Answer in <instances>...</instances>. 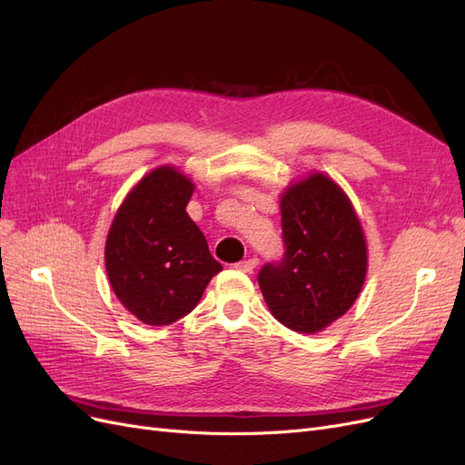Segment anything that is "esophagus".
<instances>
[{
    "label": "esophagus",
    "instance_id": "obj_1",
    "mask_svg": "<svg viewBox=\"0 0 465 465\" xmlns=\"http://www.w3.org/2000/svg\"><path fill=\"white\" fill-rule=\"evenodd\" d=\"M256 265H258V260H256V258H250V260H242V262L234 263L236 270H238V272H244V273H252V272H254Z\"/></svg>",
    "mask_w": 465,
    "mask_h": 465
}]
</instances>
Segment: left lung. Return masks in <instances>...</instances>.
<instances>
[{
	"label": "left lung",
	"instance_id": "left-lung-1",
	"mask_svg": "<svg viewBox=\"0 0 465 465\" xmlns=\"http://www.w3.org/2000/svg\"><path fill=\"white\" fill-rule=\"evenodd\" d=\"M281 229L285 254L260 270L262 294L283 326L316 333L357 301L367 277V241L349 198L322 173L285 190Z\"/></svg>",
	"mask_w": 465,
	"mask_h": 465
}]
</instances>
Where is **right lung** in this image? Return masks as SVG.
<instances>
[{"mask_svg":"<svg viewBox=\"0 0 465 465\" xmlns=\"http://www.w3.org/2000/svg\"><path fill=\"white\" fill-rule=\"evenodd\" d=\"M192 193V180L176 168H154L125 195L108 231L110 285L147 326H168L190 314L223 270L186 213Z\"/></svg>","mask_w":465,"mask_h":465,"instance_id":"obj_1","label":"right lung"}]
</instances>
